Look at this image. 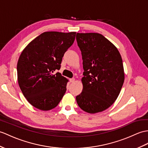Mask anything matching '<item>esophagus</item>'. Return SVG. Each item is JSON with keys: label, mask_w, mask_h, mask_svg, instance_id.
Listing matches in <instances>:
<instances>
[{"label": "esophagus", "mask_w": 148, "mask_h": 148, "mask_svg": "<svg viewBox=\"0 0 148 148\" xmlns=\"http://www.w3.org/2000/svg\"><path fill=\"white\" fill-rule=\"evenodd\" d=\"M69 81H70V82H74L75 81V79H74V78L70 79H69Z\"/></svg>", "instance_id": "esophagus-1"}]
</instances>
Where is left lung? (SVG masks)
<instances>
[{
  "label": "left lung",
  "instance_id": "obj_1",
  "mask_svg": "<svg viewBox=\"0 0 148 148\" xmlns=\"http://www.w3.org/2000/svg\"><path fill=\"white\" fill-rule=\"evenodd\" d=\"M84 77L82 91L75 98L85 112L105 110L117 98L124 82L122 59L117 49L101 34L77 33Z\"/></svg>",
  "mask_w": 148,
  "mask_h": 148
}]
</instances>
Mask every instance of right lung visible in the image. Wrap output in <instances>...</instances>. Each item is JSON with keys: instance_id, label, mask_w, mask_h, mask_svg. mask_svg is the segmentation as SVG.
Listing matches in <instances>:
<instances>
[{"instance_id": "add662e5", "label": "right lung", "mask_w": 148, "mask_h": 148, "mask_svg": "<svg viewBox=\"0 0 148 148\" xmlns=\"http://www.w3.org/2000/svg\"><path fill=\"white\" fill-rule=\"evenodd\" d=\"M75 32H44L23 50L17 65L18 80L29 103L42 110L58 105L66 91L68 80L59 70L65 52L73 44Z\"/></svg>"}]
</instances>
